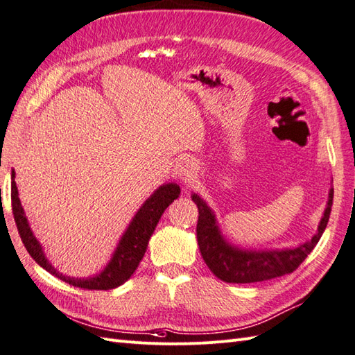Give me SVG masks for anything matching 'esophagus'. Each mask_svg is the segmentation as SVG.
I'll list each match as a JSON object with an SVG mask.
<instances>
[{"mask_svg": "<svg viewBox=\"0 0 355 355\" xmlns=\"http://www.w3.org/2000/svg\"><path fill=\"white\" fill-rule=\"evenodd\" d=\"M198 174L196 164L192 160H183L178 164V177L184 181V183H193Z\"/></svg>", "mask_w": 355, "mask_h": 355, "instance_id": "34e87169", "label": "esophagus"}]
</instances>
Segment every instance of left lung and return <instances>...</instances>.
Here are the masks:
<instances>
[{
  "label": "left lung",
  "instance_id": "obj_1",
  "mask_svg": "<svg viewBox=\"0 0 355 355\" xmlns=\"http://www.w3.org/2000/svg\"><path fill=\"white\" fill-rule=\"evenodd\" d=\"M200 216H198L196 239L205 265L225 283H259L286 274H292L313 251L325 232L333 205V189L329 191L327 209L319 222L318 233L309 242L292 250L243 251L230 245L222 237L216 218L210 207L196 193L192 195Z\"/></svg>",
  "mask_w": 355,
  "mask_h": 355
}]
</instances>
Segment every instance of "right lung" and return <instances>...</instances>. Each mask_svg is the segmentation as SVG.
Wrapping results in <instances>:
<instances>
[{
  "instance_id": "obj_1",
  "label": "right lung",
  "mask_w": 355,
  "mask_h": 355,
  "mask_svg": "<svg viewBox=\"0 0 355 355\" xmlns=\"http://www.w3.org/2000/svg\"><path fill=\"white\" fill-rule=\"evenodd\" d=\"M180 195V186L175 183H168L160 186L139 209L136 216L131 220L127 232L122 234L118 243V248L114 251L109 265L104 268L101 274L90 278H71L62 275L59 270L54 269L45 257L42 246L37 242V239L33 234L28 227V222L18 196V187L15 183V172L12 171V210L13 218L18 227L22 243L26 246L28 254L37 265L46 269L49 274L55 275L63 282L69 283L73 287H81L87 291H109L123 284L127 279L135 274L140 260L144 259L148 242L153 236L155 227L163 215V211L168 209V205L177 200Z\"/></svg>"
}]
</instances>
